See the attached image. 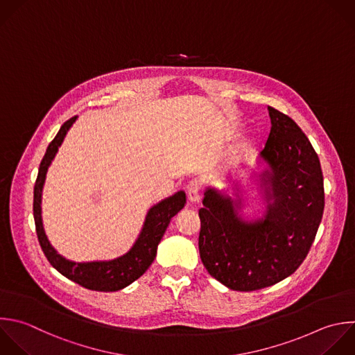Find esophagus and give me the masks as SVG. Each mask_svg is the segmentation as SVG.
Segmentation results:
<instances>
[{"label":"esophagus","instance_id":"obj_1","mask_svg":"<svg viewBox=\"0 0 355 355\" xmlns=\"http://www.w3.org/2000/svg\"><path fill=\"white\" fill-rule=\"evenodd\" d=\"M201 187H202V183L201 180L198 179H193L187 187H186V193H187V198L190 202H200L201 197H200V193H201Z\"/></svg>","mask_w":355,"mask_h":355}]
</instances>
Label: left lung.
Returning <instances> with one entry per match:
<instances>
[{"label":"left lung","instance_id":"left-lung-1","mask_svg":"<svg viewBox=\"0 0 355 355\" xmlns=\"http://www.w3.org/2000/svg\"><path fill=\"white\" fill-rule=\"evenodd\" d=\"M270 132L252 172L263 216L245 220L240 184L207 189L198 211L200 257L208 273L237 291L259 290L286 279L305 259L324 208L319 158L308 137L287 115L268 107ZM251 178V176H250Z\"/></svg>","mask_w":355,"mask_h":355}]
</instances>
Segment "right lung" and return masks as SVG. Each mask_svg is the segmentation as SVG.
<instances>
[{"instance_id":"obj_1","label":"right lung","mask_w":355,"mask_h":355,"mask_svg":"<svg viewBox=\"0 0 355 355\" xmlns=\"http://www.w3.org/2000/svg\"><path fill=\"white\" fill-rule=\"evenodd\" d=\"M76 119L78 116H73L61 126L60 132L57 133L55 139L50 143L42 159L33 196V215L36 232L44 255L61 275L90 290L116 291L133 283L150 268L157 255V247L171 219L186 204V193L180 190L173 196L164 198L155 205H153L146 215V220L137 240L126 254L118 258L110 261L75 262L58 254V251L51 245L44 232L42 218V196L47 171L54 157L57 155L58 148L62 144L68 130L72 128Z\"/></svg>"}]
</instances>
